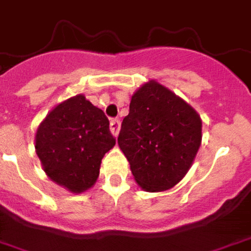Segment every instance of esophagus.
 Here are the masks:
<instances>
[{"instance_id":"obj_1","label":"esophagus","mask_w":251,"mask_h":251,"mask_svg":"<svg viewBox=\"0 0 251 251\" xmlns=\"http://www.w3.org/2000/svg\"><path fill=\"white\" fill-rule=\"evenodd\" d=\"M119 121L118 119H111V122H110V129H111V133L117 137L119 133Z\"/></svg>"}]
</instances>
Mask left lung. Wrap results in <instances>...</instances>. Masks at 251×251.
I'll use <instances>...</instances> for the list:
<instances>
[{"mask_svg":"<svg viewBox=\"0 0 251 251\" xmlns=\"http://www.w3.org/2000/svg\"><path fill=\"white\" fill-rule=\"evenodd\" d=\"M202 143V119L190 104L154 79L133 93L118 146L136 183L161 192L180 183Z\"/></svg>","mask_w":251,"mask_h":251,"instance_id":"left-lung-1","label":"left lung"}]
</instances>
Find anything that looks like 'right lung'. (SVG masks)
<instances>
[{"label": "right lung", "mask_w": 251, "mask_h": 251, "mask_svg": "<svg viewBox=\"0 0 251 251\" xmlns=\"http://www.w3.org/2000/svg\"><path fill=\"white\" fill-rule=\"evenodd\" d=\"M115 139L104 112L76 95L59 103L35 133V152L47 176L73 194L92 188Z\"/></svg>", "instance_id": "add662e5"}]
</instances>
